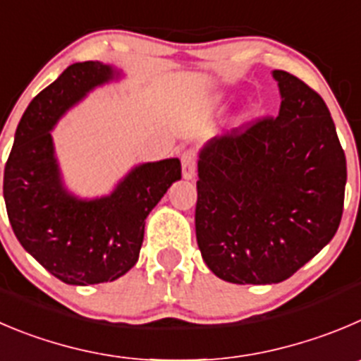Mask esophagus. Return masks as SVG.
Wrapping results in <instances>:
<instances>
[{
    "label": "esophagus",
    "mask_w": 361,
    "mask_h": 361,
    "mask_svg": "<svg viewBox=\"0 0 361 361\" xmlns=\"http://www.w3.org/2000/svg\"><path fill=\"white\" fill-rule=\"evenodd\" d=\"M180 161H183V177L186 180H191L195 177V170H197V154H195V150H186L180 156Z\"/></svg>",
    "instance_id": "34e87169"
}]
</instances>
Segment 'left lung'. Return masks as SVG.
Instances as JSON below:
<instances>
[{"label":"left lung","instance_id":"obj_1","mask_svg":"<svg viewBox=\"0 0 361 361\" xmlns=\"http://www.w3.org/2000/svg\"><path fill=\"white\" fill-rule=\"evenodd\" d=\"M273 78L276 118L214 136L198 154V248L239 286L293 276L331 241L344 209L345 154L328 106L296 75Z\"/></svg>","mask_w":361,"mask_h":361}]
</instances>
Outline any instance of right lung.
Returning a JSON list of instances; mask_svg holds the SVG:
<instances>
[{"mask_svg": "<svg viewBox=\"0 0 361 361\" xmlns=\"http://www.w3.org/2000/svg\"><path fill=\"white\" fill-rule=\"evenodd\" d=\"M123 78L120 68L83 61L65 68L24 111L5 166L3 197L17 241L68 286L113 281L140 257L145 219L180 180L177 157L136 164L111 193L81 198L65 186L51 131L92 90Z\"/></svg>", "mask_w": 361, "mask_h": 361, "instance_id": "right-lung-1", "label": "right lung"}]
</instances>
